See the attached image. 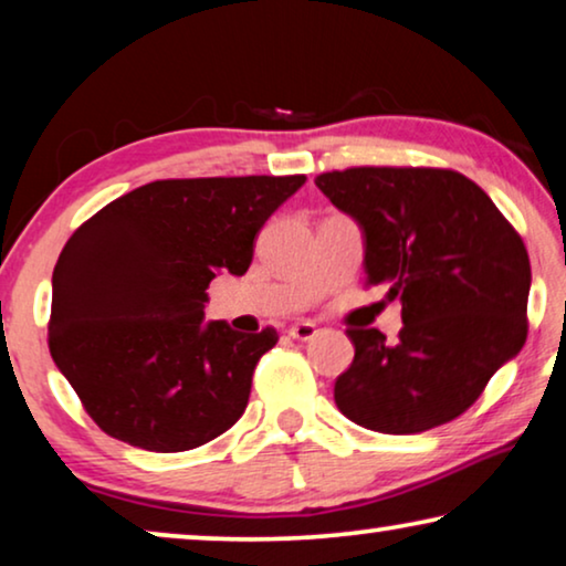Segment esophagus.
I'll return each instance as SVG.
<instances>
[{"label":"esophagus","instance_id":"34e87169","mask_svg":"<svg viewBox=\"0 0 566 566\" xmlns=\"http://www.w3.org/2000/svg\"><path fill=\"white\" fill-rule=\"evenodd\" d=\"M316 324H312V322H296V324H291L289 327V335L293 337V339H301V343H306V339H314L316 337Z\"/></svg>","mask_w":566,"mask_h":566}]
</instances>
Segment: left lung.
Wrapping results in <instances>:
<instances>
[{"instance_id": "obj_1", "label": "left lung", "mask_w": 566, "mask_h": 566, "mask_svg": "<svg viewBox=\"0 0 566 566\" xmlns=\"http://www.w3.org/2000/svg\"><path fill=\"white\" fill-rule=\"evenodd\" d=\"M316 188L363 231L368 285L401 301L399 339L347 329L335 401L360 428L412 436L474 405L528 335L531 262L492 198L453 169L350 167Z\"/></svg>"}]
</instances>
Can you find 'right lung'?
I'll use <instances>...</instances> for the list:
<instances>
[{"label": "right lung", "instance_id": "1", "mask_svg": "<svg viewBox=\"0 0 566 566\" xmlns=\"http://www.w3.org/2000/svg\"><path fill=\"white\" fill-rule=\"evenodd\" d=\"M304 175L157 180L74 231L53 268L49 347L99 430L157 453L190 451L242 417L277 343L203 322L219 270L244 275L254 237Z\"/></svg>", "mask_w": 566, "mask_h": 566}]
</instances>
